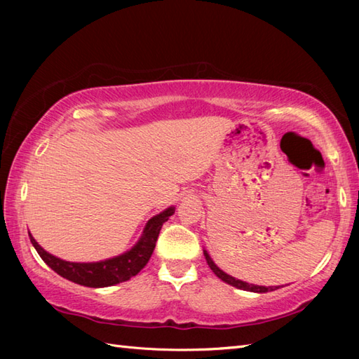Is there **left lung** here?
I'll return each mask as SVG.
<instances>
[{
    "mask_svg": "<svg viewBox=\"0 0 359 359\" xmlns=\"http://www.w3.org/2000/svg\"><path fill=\"white\" fill-rule=\"evenodd\" d=\"M205 255V259H207V262L210 265V269L212 270V273L216 274V276L219 279H222L224 282H226V284H230L236 288H241V290H247V292H255V293H266V292H273V290H278L279 287H264V285H255V284H248V282H243L241 279H236L233 276H230V274H226L225 271H222L219 269V266L212 262V259L210 257V255L207 253V251H203Z\"/></svg>",
    "mask_w": 359,
    "mask_h": 359,
    "instance_id": "left-lung-1",
    "label": "left lung"
}]
</instances>
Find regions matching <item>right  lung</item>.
Here are the masks:
<instances>
[{
	"mask_svg": "<svg viewBox=\"0 0 359 359\" xmlns=\"http://www.w3.org/2000/svg\"><path fill=\"white\" fill-rule=\"evenodd\" d=\"M174 207H170L160 212V215L149 219V222L144 226L140 241L131 250L126 251L125 255L106 259V261L100 262L80 264L63 261V259L49 255L48 251L38 245V242L32 238V234H29V238L32 245L35 247L36 253L60 276L85 287H109L131 279L148 264L152 251L156 248L160 228L170 219V216L174 215Z\"/></svg>",
	"mask_w": 359,
	"mask_h": 359,
	"instance_id": "obj_1",
	"label": "right lung"
}]
</instances>
